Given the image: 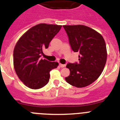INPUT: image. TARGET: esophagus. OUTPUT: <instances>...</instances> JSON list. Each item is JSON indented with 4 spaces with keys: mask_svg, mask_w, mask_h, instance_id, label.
I'll return each instance as SVG.
<instances>
[{
    "mask_svg": "<svg viewBox=\"0 0 120 120\" xmlns=\"http://www.w3.org/2000/svg\"><path fill=\"white\" fill-rule=\"evenodd\" d=\"M59 67H61V68H64V67H65V65L64 64H59Z\"/></svg>",
    "mask_w": 120,
    "mask_h": 120,
    "instance_id": "34e87169",
    "label": "esophagus"
}]
</instances>
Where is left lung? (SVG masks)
I'll list each match as a JSON object with an SVG mask.
<instances>
[{"instance_id":"left-lung-1","label":"left lung","mask_w":120,"mask_h":120,"mask_svg":"<svg viewBox=\"0 0 120 120\" xmlns=\"http://www.w3.org/2000/svg\"><path fill=\"white\" fill-rule=\"evenodd\" d=\"M72 50L79 53V62L68 63L70 75L65 81L73 86L84 87L97 80L107 60L106 45L99 33L85 25H64Z\"/></svg>"}]
</instances>
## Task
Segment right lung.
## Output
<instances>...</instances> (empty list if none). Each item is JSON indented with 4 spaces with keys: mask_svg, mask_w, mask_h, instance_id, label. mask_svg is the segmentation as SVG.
Here are the masks:
<instances>
[{
    "mask_svg": "<svg viewBox=\"0 0 120 120\" xmlns=\"http://www.w3.org/2000/svg\"><path fill=\"white\" fill-rule=\"evenodd\" d=\"M62 25L40 23L23 34L13 52L14 70L26 87L39 89L49 82L50 71L57 68V62L40 59L42 50L47 49Z\"/></svg>",
    "mask_w": 120,
    "mask_h": 120,
    "instance_id": "right-lung-1",
    "label": "right lung"
}]
</instances>
